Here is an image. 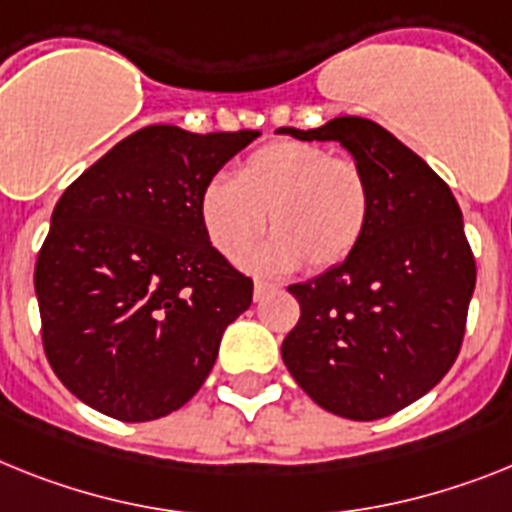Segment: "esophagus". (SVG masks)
Returning a JSON list of instances; mask_svg holds the SVG:
<instances>
[{"instance_id": "esophagus-1", "label": "esophagus", "mask_w": 512, "mask_h": 512, "mask_svg": "<svg viewBox=\"0 0 512 512\" xmlns=\"http://www.w3.org/2000/svg\"><path fill=\"white\" fill-rule=\"evenodd\" d=\"M270 291H276V283L255 281V302H263V299L270 294Z\"/></svg>"}]
</instances>
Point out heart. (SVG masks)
I'll use <instances>...</instances> for the list:
<instances>
[{
  "mask_svg": "<svg viewBox=\"0 0 512 512\" xmlns=\"http://www.w3.org/2000/svg\"><path fill=\"white\" fill-rule=\"evenodd\" d=\"M268 242L244 260L255 273L341 265L359 247L372 213L364 171L320 145L276 140L244 158L236 179L213 176L197 197V218L218 255L236 263L265 229Z\"/></svg>",
  "mask_w": 512,
  "mask_h": 512,
  "instance_id": "heart-1",
  "label": "heart"
}]
</instances>
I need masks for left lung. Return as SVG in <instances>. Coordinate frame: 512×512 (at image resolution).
<instances>
[{
	"mask_svg": "<svg viewBox=\"0 0 512 512\" xmlns=\"http://www.w3.org/2000/svg\"><path fill=\"white\" fill-rule=\"evenodd\" d=\"M276 132L333 140L367 176L372 213L362 242L341 265L289 286L302 317L281 354L317 406L375 422L435 388L461 349L476 286L463 213L448 184L369 119Z\"/></svg>",
	"mask_w": 512,
	"mask_h": 512,
	"instance_id": "obj_1",
	"label": "left lung"
}]
</instances>
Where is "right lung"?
I'll list each match as a JSON object with an SVG mask.
<instances>
[{
  "mask_svg": "<svg viewBox=\"0 0 512 512\" xmlns=\"http://www.w3.org/2000/svg\"><path fill=\"white\" fill-rule=\"evenodd\" d=\"M260 132H132L59 197L36 263L44 349L64 388L122 422L182 409L252 281L208 242L197 197Z\"/></svg>",
  "mask_w": 512,
  "mask_h": 512,
  "instance_id": "add662e5",
  "label": "right lung"
}]
</instances>
